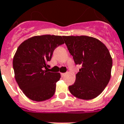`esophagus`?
I'll list each match as a JSON object with an SVG mask.
<instances>
[{
	"instance_id": "esophagus-1",
	"label": "esophagus",
	"mask_w": 124,
	"mask_h": 124,
	"mask_svg": "<svg viewBox=\"0 0 124 124\" xmlns=\"http://www.w3.org/2000/svg\"><path fill=\"white\" fill-rule=\"evenodd\" d=\"M65 73H61V76H62V77H64V76H65Z\"/></svg>"
}]
</instances>
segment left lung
<instances>
[{
    "label": "left lung",
    "instance_id": "1",
    "mask_svg": "<svg viewBox=\"0 0 124 124\" xmlns=\"http://www.w3.org/2000/svg\"><path fill=\"white\" fill-rule=\"evenodd\" d=\"M62 37L75 64L81 66L76 81L69 86V92L81 99L95 98L111 78L113 62L109 50L101 41L92 37Z\"/></svg>",
    "mask_w": 124,
    "mask_h": 124
}]
</instances>
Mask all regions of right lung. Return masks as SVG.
I'll use <instances>...</instances> for the list:
<instances>
[{"instance_id": "1", "label": "right lung", "mask_w": 124, "mask_h": 124, "mask_svg": "<svg viewBox=\"0 0 124 124\" xmlns=\"http://www.w3.org/2000/svg\"><path fill=\"white\" fill-rule=\"evenodd\" d=\"M62 38L55 35L34 36L24 41L17 49L13 61L15 79L31 100L40 102L54 95L60 74L45 69L54 50L64 43Z\"/></svg>"}]
</instances>
